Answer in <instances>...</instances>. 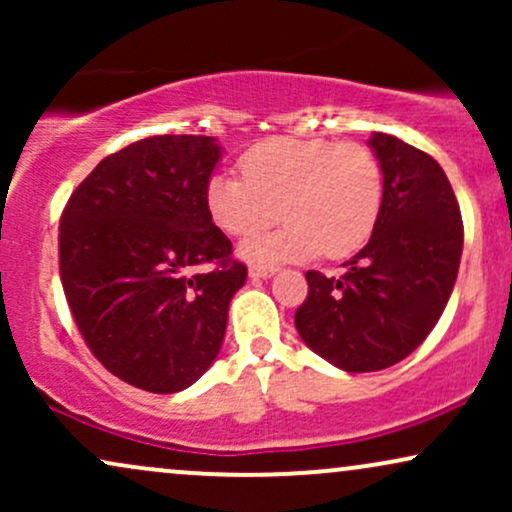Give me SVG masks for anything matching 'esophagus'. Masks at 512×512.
<instances>
[{
	"label": "esophagus",
	"mask_w": 512,
	"mask_h": 512,
	"mask_svg": "<svg viewBox=\"0 0 512 512\" xmlns=\"http://www.w3.org/2000/svg\"><path fill=\"white\" fill-rule=\"evenodd\" d=\"M276 269L274 267H257V264H252L248 269L250 279H269V276H274Z\"/></svg>",
	"instance_id": "1"
}]
</instances>
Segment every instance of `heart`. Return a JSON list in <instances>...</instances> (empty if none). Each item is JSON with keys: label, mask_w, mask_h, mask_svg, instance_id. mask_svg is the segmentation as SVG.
<instances>
[{"label": "heart", "mask_w": 512, "mask_h": 512, "mask_svg": "<svg viewBox=\"0 0 512 512\" xmlns=\"http://www.w3.org/2000/svg\"><path fill=\"white\" fill-rule=\"evenodd\" d=\"M243 180L216 173L204 187V207L228 236H249L282 211L281 232L250 237L240 255L276 264L325 255H354L373 236L383 209V170L363 144L274 137L240 158Z\"/></svg>", "instance_id": "b5f03b06"}]
</instances>
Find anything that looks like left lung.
<instances>
[{"label": "left lung", "instance_id": "obj_1", "mask_svg": "<svg viewBox=\"0 0 512 512\" xmlns=\"http://www.w3.org/2000/svg\"><path fill=\"white\" fill-rule=\"evenodd\" d=\"M383 209L368 245L339 279L310 269L296 330L317 356L346 373L407 358L436 327L460 269L464 228L455 192L436 158L375 132Z\"/></svg>", "mask_w": 512, "mask_h": 512}]
</instances>
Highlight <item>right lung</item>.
<instances>
[{
	"label": "right lung",
	"mask_w": 512,
	"mask_h": 512,
	"mask_svg": "<svg viewBox=\"0 0 512 512\" xmlns=\"http://www.w3.org/2000/svg\"><path fill=\"white\" fill-rule=\"evenodd\" d=\"M214 137L158 134L103 158L60 219V276L76 327L139 390L190 387L219 356L228 305L248 279L204 207ZM199 263H216L195 275Z\"/></svg>",
	"instance_id": "1"
}]
</instances>
